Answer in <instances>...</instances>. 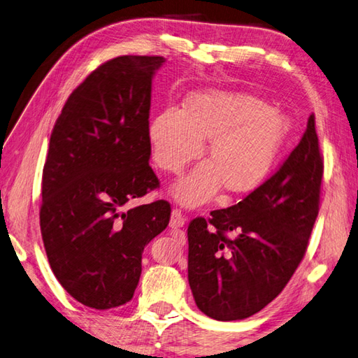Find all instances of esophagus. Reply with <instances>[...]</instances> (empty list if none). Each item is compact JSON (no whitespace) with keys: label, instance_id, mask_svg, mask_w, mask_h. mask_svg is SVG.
<instances>
[{"label":"esophagus","instance_id":"34e87169","mask_svg":"<svg viewBox=\"0 0 358 358\" xmlns=\"http://www.w3.org/2000/svg\"><path fill=\"white\" fill-rule=\"evenodd\" d=\"M185 225V216L180 213V210H173L171 211V220H170V227L171 229H180Z\"/></svg>","mask_w":358,"mask_h":358}]
</instances>
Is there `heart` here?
<instances>
[{
    "instance_id": "heart-1",
    "label": "heart",
    "mask_w": 358,
    "mask_h": 358,
    "mask_svg": "<svg viewBox=\"0 0 358 358\" xmlns=\"http://www.w3.org/2000/svg\"><path fill=\"white\" fill-rule=\"evenodd\" d=\"M289 131L287 119L244 94L208 90L189 96L182 113L164 109L151 119L148 138L156 165L178 174L202 155L210 138V162L180 179L174 198L185 207L211 201L225 187L245 194L259 187Z\"/></svg>"
}]
</instances>
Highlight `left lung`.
Masks as SVG:
<instances>
[{"label": "left lung", "mask_w": 358, "mask_h": 358, "mask_svg": "<svg viewBox=\"0 0 358 358\" xmlns=\"http://www.w3.org/2000/svg\"><path fill=\"white\" fill-rule=\"evenodd\" d=\"M322 179L310 114L300 143L271 178L236 206L189 222L188 282L201 312L220 322L244 320L281 294L308 250Z\"/></svg>", "instance_id": "left-lung-1"}]
</instances>
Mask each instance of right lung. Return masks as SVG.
I'll use <instances>...</instances> for the list:
<instances>
[{"mask_svg": "<svg viewBox=\"0 0 358 358\" xmlns=\"http://www.w3.org/2000/svg\"><path fill=\"white\" fill-rule=\"evenodd\" d=\"M164 57L122 55L92 71L64 103L43 169L40 229L55 278L87 308L127 304L142 253L170 222L164 199L122 211L160 187L150 166L151 80Z\"/></svg>", "mask_w": 358, "mask_h": 358, "instance_id": "1", "label": "right lung"}]
</instances>
